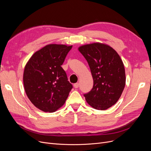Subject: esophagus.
I'll return each instance as SVG.
<instances>
[{"mask_svg":"<svg viewBox=\"0 0 151 151\" xmlns=\"http://www.w3.org/2000/svg\"><path fill=\"white\" fill-rule=\"evenodd\" d=\"M74 87L75 88H79V83H76L74 84Z\"/></svg>","mask_w":151,"mask_h":151,"instance_id":"esophagus-1","label":"esophagus"}]
</instances>
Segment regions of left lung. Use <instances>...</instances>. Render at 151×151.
<instances>
[{"mask_svg":"<svg viewBox=\"0 0 151 151\" xmlns=\"http://www.w3.org/2000/svg\"><path fill=\"white\" fill-rule=\"evenodd\" d=\"M79 51L88 62L93 88L84 94L91 107L104 110L115 104L125 86V71L118 53L108 45L94 43L82 45Z\"/></svg>","mask_w":151,"mask_h":151,"instance_id":"left-lung-1","label":"left lung"}]
</instances>
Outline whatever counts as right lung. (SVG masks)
<instances>
[{"label":"right lung","instance_id":"obj_1","mask_svg":"<svg viewBox=\"0 0 151 151\" xmlns=\"http://www.w3.org/2000/svg\"><path fill=\"white\" fill-rule=\"evenodd\" d=\"M72 46L49 44L36 52L25 65L24 88L35 106L52 113L64 104L72 85L61 65Z\"/></svg>","mask_w":151,"mask_h":151}]
</instances>
